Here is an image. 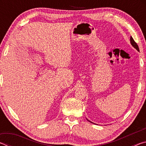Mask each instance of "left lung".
<instances>
[{"instance_id":"8db88e82","label":"left lung","mask_w":146,"mask_h":146,"mask_svg":"<svg viewBox=\"0 0 146 146\" xmlns=\"http://www.w3.org/2000/svg\"><path fill=\"white\" fill-rule=\"evenodd\" d=\"M130 41H131V45L134 47V48L136 49H137V50L139 51V48H138V45H137V44L135 42V41L133 40V37L132 36H131V38H130ZM88 121H90V120H88Z\"/></svg>"}]
</instances>
